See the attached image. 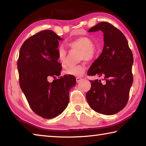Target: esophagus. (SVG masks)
<instances>
[{
	"label": "esophagus",
	"instance_id": "obj_1",
	"mask_svg": "<svg viewBox=\"0 0 146 146\" xmlns=\"http://www.w3.org/2000/svg\"><path fill=\"white\" fill-rule=\"evenodd\" d=\"M81 80H82V78H81V77H78V76L76 77V82H77V83L80 82Z\"/></svg>",
	"mask_w": 146,
	"mask_h": 146
}]
</instances>
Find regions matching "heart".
<instances>
[{
	"mask_svg": "<svg viewBox=\"0 0 146 146\" xmlns=\"http://www.w3.org/2000/svg\"><path fill=\"white\" fill-rule=\"evenodd\" d=\"M68 46L71 51H79L80 60L90 62L95 57L97 49L92 39L88 36H82L71 41L68 43ZM57 57L59 62L62 67L65 68L67 59V51L63 46H60L57 50ZM84 72V67L82 65H77L67 68L64 71L66 75L80 76Z\"/></svg>",
	"mask_w": 146,
	"mask_h": 146,
	"instance_id": "heart-1",
	"label": "heart"
}]
</instances>
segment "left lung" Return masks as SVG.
<instances>
[{
    "label": "left lung",
    "instance_id": "8db88e82",
    "mask_svg": "<svg viewBox=\"0 0 146 146\" xmlns=\"http://www.w3.org/2000/svg\"><path fill=\"white\" fill-rule=\"evenodd\" d=\"M98 31L103 32L104 46L88 75L102 76L104 81L90 80L91 87L86 99L95 111L111 115L122 110L128 102L133 82V56L124 35L112 24L102 22L88 32Z\"/></svg>",
    "mask_w": 146,
    "mask_h": 146
}]
</instances>
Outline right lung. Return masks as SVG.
Segmentation results:
<instances>
[{
    "label": "right lung",
    "mask_w": 146,
    "mask_h": 146,
    "mask_svg": "<svg viewBox=\"0 0 146 146\" xmlns=\"http://www.w3.org/2000/svg\"><path fill=\"white\" fill-rule=\"evenodd\" d=\"M55 32L44 30L33 35L22 45L17 61L20 86L32 110L44 118L61 114L69 103V93L76 84L73 75L60 76L58 40Z\"/></svg>",
    "instance_id": "obj_1"
}]
</instances>
